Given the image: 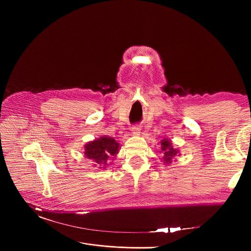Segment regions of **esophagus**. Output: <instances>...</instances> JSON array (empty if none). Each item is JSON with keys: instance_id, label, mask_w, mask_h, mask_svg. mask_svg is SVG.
Returning <instances> with one entry per match:
<instances>
[{"instance_id": "34e87169", "label": "esophagus", "mask_w": 251, "mask_h": 251, "mask_svg": "<svg viewBox=\"0 0 251 251\" xmlns=\"http://www.w3.org/2000/svg\"><path fill=\"white\" fill-rule=\"evenodd\" d=\"M140 130H141V126L140 125H134L132 126V134L135 135V136H137V135L140 134Z\"/></svg>"}]
</instances>
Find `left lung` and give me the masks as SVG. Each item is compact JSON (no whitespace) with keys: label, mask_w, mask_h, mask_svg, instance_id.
<instances>
[{"label":"left lung","mask_w":251,"mask_h":251,"mask_svg":"<svg viewBox=\"0 0 251 251\" xmlns=\"http://www.w3.org/2000/svg\"><path fill=\"white\" fill-rule=\"evenodd\" d=\"M161 153L163 154V159L165 161V164H169L172 161V158L177 155L178 151L175 150L172 147V143L169 140H162L161 141Z\"/></svg>","instance_id":"8db88e82"}]
</instances>
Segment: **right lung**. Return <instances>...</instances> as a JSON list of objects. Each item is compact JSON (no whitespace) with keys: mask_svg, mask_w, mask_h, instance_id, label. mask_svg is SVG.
Masks as SVG:
<instances>
[{"mask_svg":"<svg viewBox=\"0 0 251 251\" xmlns=\"http://www.w3.org/2000/svg\"><path fill=\"white\" fill-rule=\"evenodd\" d=\"M119 144L115 139L110 137H100L92 142L86 144L85 155L87 158L92 159L97 165L107 163L109 158L114 156L118 151Z\"/></svg>","mask_w":251,"mask_h":251,"instance_id":"add662e5","label":"right lung"}]
</instances>
